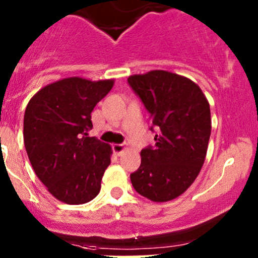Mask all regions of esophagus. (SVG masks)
<instances>
[{"label": "esophagus", "instance_id": "obj_1", "mask_svg": "<svg viewBox=\"0 0 258 258\" xmlns=\"http://www.w3.org/2000/svg\"><path fill=\"white\" fill-rule=\"evenodd\" d=\"M112 150H113V152L116 153V155H121V153L123 152V150H124V145L123 144L113 145L112 146Z\"/></svg>", "mask_w": 258, "mask_h": 258}]
</instances>
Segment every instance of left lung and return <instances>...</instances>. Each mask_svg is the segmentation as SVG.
Masks as SVG:
<instances>
[{
  "label": "left lung",
  "mask_w": 258,
  "mask_h": 258,
  "mask_svg": "<svg viewBox=\"0 0 258 258\" xmlns=\"http://www.w3.org/2000/svg\"><path fill=\"white\" fill-rule=\"evenodd\" d=\"M151 114L155 146L141 151V165L131 173L141 196L166 202L183 194L199 176L211 135L210 105L201 88L186 77L151 71L127 80Z\"/></svg>",
  "instance_id": "left-lung-1"
}]
</instances>
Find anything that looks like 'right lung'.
<instances>
[{
    "label": "right lung",
    "instance_id": "1",
    "mask_svg": "<svg viewBox=\"0 0 258 258\" xmlns=\"http://www.w3.org/2000/svg\"><path fill=\"white\" fill-rule=\"evenodd\" d=\"M113 80L70 77L46 86L30 100L23 118L26 152L49 194L69 205L91 201L111 162V147L87 137L91 112Z\"/></svg>",
    "mask_w": 258,
    "mask_h": 258
}]
</instances>
